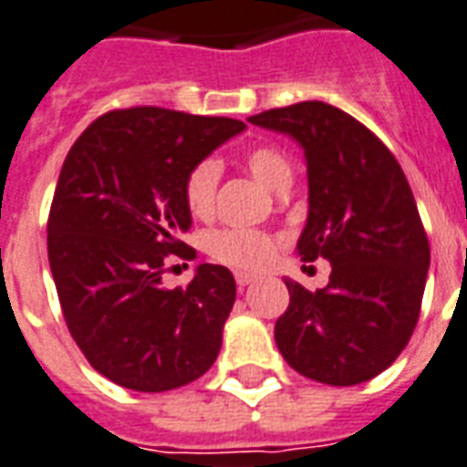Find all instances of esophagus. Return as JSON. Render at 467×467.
Masks as SVG:
<instances>
[{"instance_id": "1", "label": "esophagus", "mask_w": 467, "mask_h": 467, "mask_svg": "<svg viewBox=\"0 0 467 467\" xmlns=\"http://www.w3.org/2000/svg\"><path fill=\"white\" fill-rule=\"evenodd\" d=\"M234 280H237V287H240V290H244V287H249L252 283H256V278H254V275H249V273H242V271L234 273Z\"/></svg>"}]
</instances>
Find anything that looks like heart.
<instances>
[{"instance_id": "obj_1", "label": "heart", "mask_w": 467, "mask_h": 467, "mask_svg": "<svg viewBox=\"0 0 467 467\" xmlns=\"http://www.w3.org/2000/svg\"><path fill=\"white\" fill-rule=\"evenodd\" d=\"M244 165L261 184H266L273 192H287L295 180L293 162L278 146L273 143H256L246 148ZM221 180V165L213 158L199 161L184 177V203L194 218H211L215 206V192ZM275 237L261 230H242V227H225L215 230L206 237L208 256L223 266L237 268V271H259L271 261L275 252Z\"/></svg>"}]
</instances>
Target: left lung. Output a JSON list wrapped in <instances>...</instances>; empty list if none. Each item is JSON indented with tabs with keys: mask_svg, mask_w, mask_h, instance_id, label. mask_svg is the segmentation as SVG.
Here are the masks:
<instances>
[{
	"mask_svg": "<svg viewBox=\"0 0 467 467\" xmlns=\"http://www.w3.org/2000/svg\"><path fill=\"white\" fill-rule=\"evenodd\" d=\"M297 139L306 155L309 218L297 252L331 261L321 290L285 280L275 343L302 377L331 386L369 381L393 365L420 319L430 240L396 155L374 131L319 100L249 117Z\"/></svg>",
	"mask_w": 467,
	"mask_h": 467,
	"instance_id": "1",
	"label": "left lung"
}]
</instances>
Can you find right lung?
Instances as JSON below:
<instances>
[{
    "label": "right lung",
    "instance_id": "right-lung-1",
    "mask_svg": "<svg viewBox=\"0 0 467 467\" xmlns=\"http://www.w3.org/2000/svg\"><path fill=\"white\" fill-rule=\"evenodd\" d=\"M244 122L136 105L86 127L62 165L47 256L64 321L90 367L131 391L161 393L206 374L234 305L233 273L201 264L162 287L192 225L184 177Z\"/></svg>",
    "mask_w": 467,
    "mask_h": 467
}]
</instances>
